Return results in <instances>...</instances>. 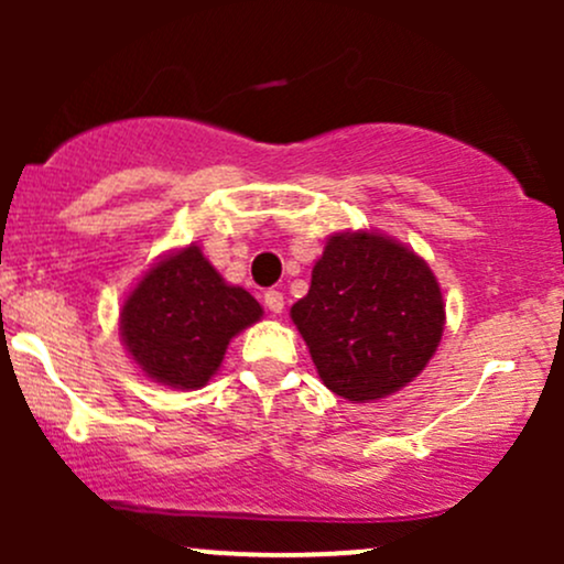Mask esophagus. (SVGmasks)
<instances>
[{
    "mask_svg": "<svg viewBox=\"0 0 564 564\" xmlns=\"http://www.w3.org/2000/svg\"><path fill=\"white\" fill-rule=\"evenodd\" d=\"M264 307L270 310V313H283V294L275 289H268L264 291Z\"/></svg>",
    "mask_w": 564,
    "mask_h": 564,
    "instance_id": "1",
    "label": "esophagus"
}]
</instances>
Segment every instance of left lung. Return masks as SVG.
Masks as SVG:
<instances>
[{
  "mask_svg": "<svg viewBox=\"0 0 564 564\" xmlns=\"http://www.w3.org/2000/svg\"><path fill=\"white\" fill-rule=\"evenodd\" d=\"M323 384L366 403L424 371L443 336L445 304L422 257L377 236H334L291 307Z\"/></svg>",
  "mask_w": 564,
  "mask_h": 564,
  "instance_id": "left-lung-1",
  "label": "left lung"
}]
</instances>
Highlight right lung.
I'll list each match as a JSON object with an SVG mask.
<instances>
[{
	"label": "right lung",
	"instance_id": "add662e5",
	"mask_svg": "<svg viewBox=\"0 0 564 564\" xmlns=\"http://www.w3.org/2000/svg\"><path fill=\"white\" fill-rule=\"evenodd\" d=\"M249 291L228 286L198 246L148 270L121 307V336L142 373L198 390L225 358L230 339L260 321Z\"/></svg>",
	"mask_w": 564,
	"mask_h": 564
}]
</instances>
